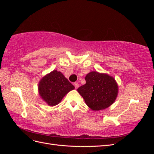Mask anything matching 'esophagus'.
<instances>
[{
	"label": "esophagus",
	"mask_w": 154,
	"mask_h": 154,
	"mask_svg": "<svg viewBox=\"0 0 154 154\" xmlns=\"http://www.w3.org/2000/svg\"><path fill=\"white\" fill-rule=\"evenodd\" d=\"M74 87H75V88H78V87H79V84L78 83H74Z\"/></svg>",
	"instance_id": "obj_1"
}]
</instances>
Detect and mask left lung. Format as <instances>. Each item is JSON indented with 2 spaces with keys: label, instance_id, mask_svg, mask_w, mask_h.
<instances>
[{
  "label": "left lung",
  "instance_id": "8db88e82",
  "mask_svg": "<svg viewBox=\"0 0 154 154\" xmlns=\"http://www.w3.org/2000/svg\"><path fill=\"white\" fill-rule=\"evenodd\" d=\"M85 79L86 83L77 91L91 110L105 109L115 101L118 94V86L112 76L92 71L87 74Z\"/></svg>",
  "mask_w": 154,
  "mask_h": 154
}]
</instances>
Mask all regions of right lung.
<instances>
[{
    "label": "right lung",
    "instance_id": "right-lung-1",
    "mask_svg": "<svg viewBox=\"0 0 154 154\" xmlns=\"http://www.w3.org/2000/svg\"><path fill=\"white\" fill-rule=\"evenodd\" d=\"M74 86L63 74L57 70L48 74L38 83L40 97L50 106H54L62 101L67 93L73 90Z\"/></svg>",
    "mask_w": 154,
    "mask_h": 154
}]
</instances>
